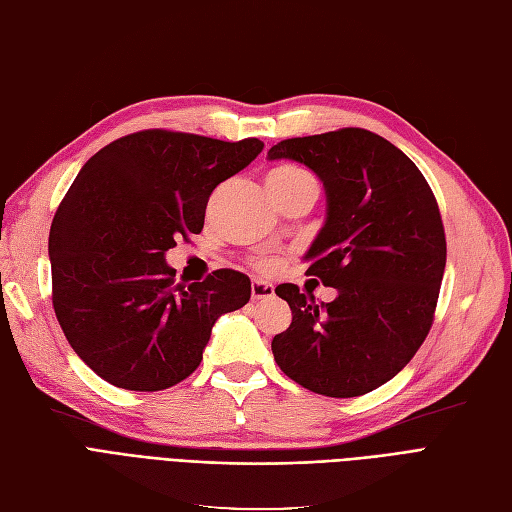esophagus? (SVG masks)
<instances>
[{"mask_svg":"<svg viewBox=\"0 0 512 512\" xmlns=\"http://www.w3.org/2000/svg\"><path fill=\"white\" fill-rule=\"evenodd\" d=\"M251 295H253V300H268L274 295V287L270 283H266V280H253Z\"/></svg>","mask_w":512,"mask_h":512,"instance_id":"1","label":"esophagus"}]
</instances>
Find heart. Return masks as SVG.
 <instances>
[{"mask_svg": "<svg viewBox=\"0 0 512 512\" xmlns=\"http://www.w3.org/2000/svg\"><path fill=\"white\" fill-rule=\"evenodd\" d=\"M302 180H312V176L306 170L293 166V163H283V166H276L268 176V183H278V185L302 183ZM263 268H270V263H263Z\"/></svg>", "mask_w": 512, "mask_h": 512, "instance_id": "obj_1", "label": "heart"}]
</instances>
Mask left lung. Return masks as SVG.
<instances>
[{"label": "left lung", "mask_w": 512, "mask_h": 512, "mask_svg": "<svg viewBox=\"0 0 512 512\" xmlns=\"http://www.w3.org/2000/svg\"><path fill=\"white\" fill-rule=\"evenodd\" d=\"M268 159L298 161L323 183L325 223L306 274L338 291L317 304L291 283L276 287L293 315L272 340L276 364L329 398L364 395L391 381L432 327L447 263L436 197L415 163L368 129L283 140Z\"/></svg>", "instance_id": "left-lung-1"}]
</instances>
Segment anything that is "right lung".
I'll return each instance as SVG.
<instances>
[{
    "instance_id": "1",
    "label": "right lung",
    "mask_w": 512,
    "mask_h": 512,
    "mask_svg": "<svg viewBox=\"0 0 512 512\" xmlns=\"http://www.w3.org/2000/svg\"><path fill=\"white\" fill-rule=\"evenodd\" d=\"M263 151L146 129L97 151L65 193L48 236L53 306L65 338L114 387L168 389L195 372L212 325L251 298L236 270L176 285L166 253L200 234L208 197Z\"/></svg>"
}]
</instances>
